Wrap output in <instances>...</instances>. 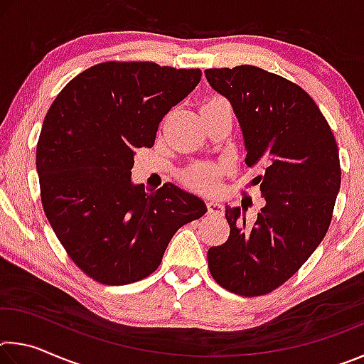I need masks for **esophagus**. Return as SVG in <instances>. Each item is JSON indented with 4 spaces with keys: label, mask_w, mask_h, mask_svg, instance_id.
Returning <instances> with one entry per match:
<instances>
[{
    "label": "esophagus",
    "mask_w": 364,
    "mask_h": 364,
    "mask_svg": "<svg viewBox=\"0 0 364 364\" xmlns=\"http://www.w3.org/2000/svg\"><path fill=\"white\" fill-rule=\"evenodd\" d=\"M207 208H208V213H210V215H221V213H223V205H221L220 202L213 200V199L207 200Z\"/></svg>",
    "instance_id": "obj_1"
}]
</instances>
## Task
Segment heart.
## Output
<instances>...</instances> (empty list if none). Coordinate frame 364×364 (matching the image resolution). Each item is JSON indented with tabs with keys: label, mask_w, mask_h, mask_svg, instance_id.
Here are the masks:
<instances>
[{
	"label": "heart",
	"mask_w": 364,
	"mask_h": 364,
	"mask_svg": "<svg viewBox=\"0 0 364 364\" xmlns=\"http://www.w3.org/2000/svg\"><path fill=\"white\" fill-rule=\"evenodd\" d=\"M208 106H228V102L225 97L212 96L208 97L204 104V107H208ZM218 178H220V168L208 164L193 165V167L188 168L183 173V181L186 183L189 188L204 191V193L212 191L215 186H217Z\"/></svg>",
	"instance_id": "heart-1"
}]
</instances>
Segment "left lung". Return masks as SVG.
I'll use <instances>...</instances> for the list:
<instances>
[{
  "instance_id": "8db88e82",
  "label": "left lung",
  "mask_w": 364,
  "mask_h": 364,
  "mask_svg": "<svg viewBox=\"0 0 364 364\" xmlns=\"http://www.w3.org/2000/svg\"><path fill=\"white\" fill-rule=\"evenodd\" d=\"M241 125L247 167H258L264 207L252 228L245 207H228L230 237L207 254L213 279L255 297L297 273L328 232L341 189V162L331 127L310 95L254 65L207 69ZM243 220H240V217Z\"/></svg>"
}]
</instances>
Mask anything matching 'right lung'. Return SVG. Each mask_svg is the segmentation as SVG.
<instances>
[{
  "label": "right lung",
  "instance_id": "1",
  "mask_svg": "<svg viewBox=\"0 0 364 364\" xmlns=\"http://www.w3.org/2000/svg\"><path fill=\"white\" fill-rule=\"evenodd\" d=\"M200 77L110 60L70 80L48 110L36 146L41 204L73 263L101 284L154 273L173 234L207 212L175 184L147 193L132 181L136 149L154 146L159 123Z\"/></svg>",
  "mask_w": 364,
  "mask_h": 364
}]
</instances>
